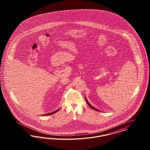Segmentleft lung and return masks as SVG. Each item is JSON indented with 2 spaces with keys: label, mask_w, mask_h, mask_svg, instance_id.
<instances>
[{
  "label": "left lung",
  "mask_w": 150,
  "mask_h": 150,
  "mask_svg": "<svg viewBox=\"0 0 150 150\" xmlns=\"http://www.w3.org/2000/svg\"><path fill=\"white\" fill-rule=\"evenodd\" d=\"M85 100H86V102L87 103L88 105H89V106L91 107L92 109H94V110H97V111H100L98 109H97V108H95L94 107H93L92 105L90 104V103L88 102V100H87L86 97V96H85Z\"/></svg>",
  "instance_id": "left-lung-1"
}]
</instances>
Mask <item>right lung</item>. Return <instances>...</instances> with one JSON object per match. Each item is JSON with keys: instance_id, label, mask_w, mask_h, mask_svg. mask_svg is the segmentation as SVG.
Instances as JSON below:
<instances>
[{"instance_id": "add662e5", "label": "right lung", "mask_w": 150, "mask_h": 150, "mask_svg": "<svg viewBox=\"0 0 150 150\" xmlns=\"http://www.w3.org/2000/svg\"><path fill=\"white\" fill-rule=\"evenodd\" d=\"M59 109H57V110H56L55 111H54V112H52V113H48V114H43V115H50V114H53L57 112H58V110Z\"/></svg>"}]
</instances>
